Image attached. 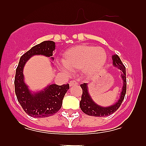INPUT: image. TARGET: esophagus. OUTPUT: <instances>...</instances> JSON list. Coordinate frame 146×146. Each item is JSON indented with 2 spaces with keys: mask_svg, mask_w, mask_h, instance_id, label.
<instances>
[{
  "mask_svg": "<svg viewBox=\"0 0 146 146\" xmlns=\"http://www.w3.org/2000/svg\"><path fill=\"white\" fill-rule=\"evenodd\" d=\"M77 84H78V83H77V81H75V80H71L70 82H69V86H77Z\"/></svg>",
  "mask_w": 146,
  "mask_h": 146,
  "instance_id": "obj_1",
  "label": "esophagus"
}]
</instances>
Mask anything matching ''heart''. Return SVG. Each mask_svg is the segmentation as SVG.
<instances>
[{"instance_id":"b5f03b06","label":"heart","mask_w":146,"mask_h":146,"mask_svg":"<svg viewBox=\"0 0 146 146\" xmlns=\"http://www.w3.org/2000/svg\"><path fill=\"white\" fill-rule=\"evenodd\" d=\"M107 53L102 47L90 45H77L64 52V66L61 69L66 72L82 69L86 75L95 74L101 70L107 61Z\"/></svg>"}]
</instances>
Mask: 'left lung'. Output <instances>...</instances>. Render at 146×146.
<instances>
[{
  "label": "left lung",
  "mask_w": 146,
  "mask_h": 146,
  "mask_svg": "<svg viewBox=\"0 0 146 146\" xmlns=\"http://www.w3.org/2000/svg\"><path fill=\"white\" fill-rule=\"evenodd\" d=\"M113 58V64L114 66L118 67L121 70V78L123 80V88L121 93V96L116 103L110 107L104 108L99 106L93 101L88 90V84L83 83L80 85V87L82 89V94L81 96V101L80 102V107L82 111L86 115L96 117H104L109 115L113 114L121 106V103L124 99L125 94L126 92V68L121 60L118 55H113L112 56Z\"/></svg>",
  "instance_id": "8db88e82"
}]
</instances>
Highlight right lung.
<instances>
[{"instance_id":"add662e5","label":"right lung","mask_w":146,"mask_h":146,"mask_svg":"<svg viewBox=\"0 0 146 146\" xmlns=\"http://www.w3.org/2000/svg\"><path fill=\"white\" fill-rule=\"evenodd\" d=\"M52 41H44L32 47L22 55L16 69L15 78V94L24 111L31 117L44 118L57 113L62 106L64 95L69 89V84L58 86L50 85L43 91L33 93L24 82L23 68L30 58L36 55L51 57L53 60L52 52L55 49Z\"/></svg>"}]
</instances>
